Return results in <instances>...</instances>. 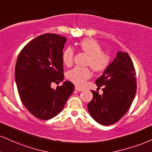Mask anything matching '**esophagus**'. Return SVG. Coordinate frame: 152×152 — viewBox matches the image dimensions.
<instances>
[{
  "instance_id": "1",
  "label": "esophagus",
  "mask_w": 152,
  "mask_h": 152,
  "mask_svg": "<svg viewBox=\"0 0 152 152\" xmlns=\"http://www.w3.org/2000/svg\"><path fill=\"white\" fill-rule=\"evenodd\" d=\"M75 90L77 91H83V89H82V88L77 87V86H75Z\"/></svg>"
}]
</instances>
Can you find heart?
Returning <instances> with one entry per match:
<instances>
[{
	"label": "heart",
	"mask_w": 152,
	"mask_h": 152,
	"mask_svg": "<svg viewBox=\"0 0 152 152\" xmlns=\"http://www.w3.org/2000/svg\"><path fill=\"white\" fill-rule=\"evenodd\" d=\"M78 48L89 55L87 65H89L94 72L101 73L104 72L110 64V57L102 52V47L98 42L93 39H82L77 44ZM74 50L68 47L63 50L62 60L65 65L70 67L72 65ZM91 72L88 67H75L69 70L66 74L67 79L77 85L81 86L86 80L91 77Z\"/></svg>",
	"instance_id": "heart-1"
}]
</instances>
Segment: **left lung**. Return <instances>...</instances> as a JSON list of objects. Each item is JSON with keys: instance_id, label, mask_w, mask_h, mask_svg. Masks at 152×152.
Masks as SVG:
<instances>
[{"instance_id": "8db88e82", "label": "left lung", "mask_w": 152, "mask_h": 152, "mask_svg": "<svg viewBox=\"0 0 152 152\" xmlns=\"http://www.w3.org/2000/svg\"><path fill=\"white\" fill-rule=\"evenodd\" d=\"M133 63L126 52L119 51L115 58L96 80L102 95L91 91L93 99L87 105L91 117L99 124L109 125L118 121L127 113L137 91Z\"/></svg>"}]
</instances>
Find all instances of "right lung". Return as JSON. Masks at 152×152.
I'll list each match as a JSON object with an SVG mask.
<instances>
[{
    "label": "right lung",
    "instance_id": "add662e5",
    "mask_svg": "<svg viewBox=\"0 0 152 152\" xmlns=\"http://www.w3.org/2000/svg\"><path fill=\"white\" fill-rule=\"evenodd\" d=\"M66 41L56 34L40 35L22 48L17 59L15 77L20 99L39 119L57 115L74 91L69 81L56 89L50 87L63 80L62 54Z\"/></svg>",
    "mask_w": 152,
    "mask_h": 152
}]
</instances>
